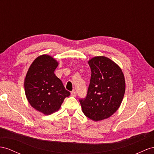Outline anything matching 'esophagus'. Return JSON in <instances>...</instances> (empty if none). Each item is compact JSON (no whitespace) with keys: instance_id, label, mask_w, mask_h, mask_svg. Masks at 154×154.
Listing matches in <instances>:
<instances>
[{"instance_id":"34e87169","label":"esophagus","mask_w":154,"mask_h":154,"mask_svg":"<svg viewBox=\"0 0 154 154\" xmlns=\"http://www.w3.org/2000/svg\"><path fill=\"white\" fill-rule=\"evenodd\" d=\"M76 94H77V93H76V92L75 91H72V92H71V96H73V97H75L76 96Z\"/></svg>"}]
</instances>
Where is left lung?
Masks as SVG:
<instances>
[{
  "label": "left lung",
  "instance_id": "8db88e82",
  "mask_svg": "<svg viewBox=\"0 0 154 154\" xmlns=\"http://www.w3.org/2000/svg\"><path fill=\"white\" fill-rule=\"evenodd\" d=\"M91 79L87 96L80 99L85 115L94 121L111 116L119 109L125 90L124 75L120 67L111 59L94 57L88 61Z\"/></svg>",
  "mask_w": 154,
  "mask_h": 154
}]
</instances>
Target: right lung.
<instances>
[{
  "mask_svg": "<svg viewBox=\"0 0 154 154\" xmlns=\"http://www.w3.org/2000/svg\"><path fill=\"white\" fill-rule=\"evenodd\" d=\"M58 62L48 54L38 57L30 66L25 79L26 99L32 107L45 115L60 109L70 92L54 73Z\"/></svg>",
  "mask_w": 154,
  "mask_h": 154,
  "instance_id": "add662e5",
  "label": "right lung"
}]
</instances>
